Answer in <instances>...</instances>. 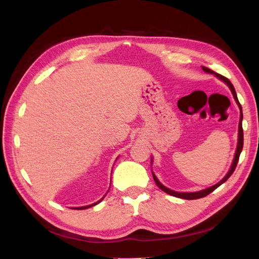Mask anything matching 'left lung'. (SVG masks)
Returning <instances> with one entry per match:
<instances>
[{
  "label": "left lung",
  "instance_id": "1",
  "mask_svg": "<svg viewBox=\"0 0 259 259\" xmlns=\"http://www.w3.org/2000/svg\"><path fill=\"white\" fill-rule=\"evenodd\" d=\"M202 69L204 70L205 72H208V73H214L217 77H219V79L221 80H223L227 85L229 86L230 88V90H231V92H232V94H233V97H234V99H236V101H237V104L239 105V107H240V110H241V117H240V123H239V142H238V147H237V151H236V155H234V160H233V163H232V165H231V168H230V170L228 171V174H227L224 178H223V180H221V182H219L218 184H216L215 186H213V187H209V188H207V189H204V190H201V191H198V192H176V191H173V190H169L168 188H166V187H164L159 180H158V178H156L154 175H153V179H154V182H155V184H156V186H158L161 190H163L164 192H166V193H168V194H170V195H173V197H176V198H180V199H185V200H195V199H200V198H204V197H206L207 194H209L210 192H213L216 188H218L219 186H221L222 184H224L227 179H228L231 175H232V173L234 171V169H236V167H237V164H238V162H239V158H240V154H241V151H242V149H243V128H242V119H243V114H242V107H241V105H240V103H239V100H238V97H237V93H236V91H234V88H233V85L231 84V82L227 79V77H225V76H223L222 74H218V73H215L214 71H211L210 69H208V68H206V67H202Z\"/></svg>",
  "mask_w": 259,
  "mask_h": 259
}]
</instances>
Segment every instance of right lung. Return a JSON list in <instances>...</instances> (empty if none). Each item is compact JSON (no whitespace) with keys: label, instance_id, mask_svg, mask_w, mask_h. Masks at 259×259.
I'll list each match as a JSON object with an SVG mask.
<instances>
[{"label":"right lung","instance_id":"add662e5","mask_svg":"<svg viewBox=\"0 0 259 259\" xmlns=\"http://www.w3.org/2000/svg\"><path fill=\"white\" fill-rule=\"evenodd\" d=\"M105 198V197H104ZM104 198L103 199H100L98 202H96V203H94V204H92V205H88V206H82V207H79V209H85V208H89V207H91V206H94V205H96V204H98V203L100 202V201H103L104 200Z\"/></svg>","mask_w":259,"mask_h":259}]
</instances>
